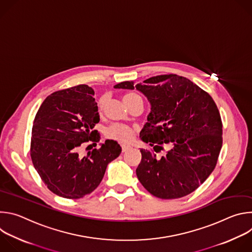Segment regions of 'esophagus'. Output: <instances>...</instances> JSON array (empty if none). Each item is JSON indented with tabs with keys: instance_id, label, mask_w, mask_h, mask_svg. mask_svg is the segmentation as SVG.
Instances as JSON below:
<instances>
[{
	"instance_id": "esophagus-1",
	"label": "esophagus",
	"mask_w": 252,
	"mask_h": 252,
	"mask_svg": "<svg viewBox=\"0 0 252 252\" xmlns=\"http://www.w3.org/2000/svg\"><path fill=\"white\" fill-rule=\"evenodd\" d=\"M129 148H130V147H128V146H125V145H124V146L122 147V151H123V153H126V151H128V150H129Z\"/></svg>"
}]
</instances>
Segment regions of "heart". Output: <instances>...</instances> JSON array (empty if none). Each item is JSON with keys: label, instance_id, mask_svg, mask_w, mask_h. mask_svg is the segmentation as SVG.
I'll list each match as a JSON object with an SVG mask.
<instances>
[{"label": "heart", "instance_id": "obj_1", "mask_svg": "<svg viewBox=\"0 0 252 252\" xmlns=\"http://www.w3.org/2000/svg\"><path fill=\"white\" fill-rule=\"evenodd\" d=\"M137 94H125L124 96V101L131 98L132 96H135ZM100 109H102V107L104 106V99L101 98L99 100V103H98ZM106 134L109 137L113 138V139H116L120 142H123V143H128L130 142L133 137H134V134H135V130L128 126H126V125H121V124H115L113 125L112 126L109 127V129H107L106 131Z\"/></svg>", "mask_w": 252, "mask_h": 252}]
</instances>
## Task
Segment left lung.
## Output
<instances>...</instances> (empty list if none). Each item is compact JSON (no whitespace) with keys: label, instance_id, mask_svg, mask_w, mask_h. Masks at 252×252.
<instances>
[{"label":"left lung","instance_id":"obj_1","mask_svg":"<svg viewBox=\"0 0 252 252\" xmlns=\"http://www.w3.org/2000/svg\"><path fill=\"white\" fill-rule=\"evenodd\" d=\"M136 84L123 82L115 89L133 90L151 103L140 139L156 153L169 150L160 158L140 150L135 172L150 193L162 199L186 196L194 191L217 165L222 147V124L212 97L187 78L160 75Z\"/></svg>","mask_w":252,"mask_h":252}]
</instances>
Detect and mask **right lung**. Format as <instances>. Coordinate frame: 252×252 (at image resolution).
Returning a JSON list of instances; mask_svg holds the SVG:
<instances>
[{
	"label": "right lung",
	"mask_w": 252,
	"mask_h": 252,
	"mask_svg": "<svg viewBox=\"0 0 252 252\" xmlns=\"http://www.w3.org/2000/svg\"><path fill=\"white\" fill-rule=\"evenodd\" d=\"M94 95V91L88 85L53 93L43 101L33 121L32 164L48 189L64 198L78 199L93 192L107 164L122 153L118 141L106 139L87 157L79 155L82 143L99 141L94 129L99 115Z\"/></svg>",
	"instance_id": "obj_1"
}]
</instances>
